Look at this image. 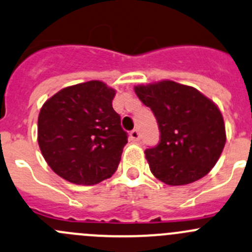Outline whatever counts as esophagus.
I'll return each mask as SVG.
<instances>
[{"instance_id":"1","label":"esophagus","mask_w":252,"mask_h":252,"mask_svg":"<svg viewBox=\"0 0 252 252\" xmlns=\"http://www.w3.org/2000/svg\"><path fill=\"white\" fill-rule=\"evenodd\" d=\"M130 139L133 141H138L139 139H140V133H139V130H136V129L131 130L130 131Z\"/></svg>"}]
</instances>
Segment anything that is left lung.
Here are the masks:
<instances>
[{
	"mask_svg": "<svg viewBox=\"0 0 252 252\" xmlns=\"http://www.w3.org/2000/svg\"><path fill=\"white\" fill-rule=\"evenodd\" d=\"M153 111L160 141L145 150L150 171L170 186L204 177L219 160L226 141L218 106L194 87L170 80L134 87Z\"/></svg>",
	"mask_w": 252,
	"mask_h": 252,
	"instance_id": "8db88e82",
	"label": "left lung"
}]
</instances>
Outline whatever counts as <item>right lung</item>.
<instances>
[{"label": "right lung", "instance_id": "add662e5", "mask_svg": "<svg viewBox=\"0 0 252 252\" xmlns=\"http://www.w3.org/2000/svg\"><path fill=\"white\" fill-rule=\"evenodd\" d=\"M114 96L113 89L94 80L65 87L43 104L38 144L56 175L91 186L116 172L128 135L112 107Z\"/></svg>", "mask_w": 252, "mask_h": 252}]
</instances>
